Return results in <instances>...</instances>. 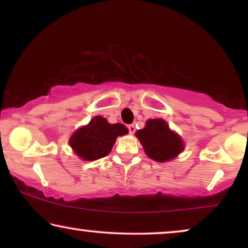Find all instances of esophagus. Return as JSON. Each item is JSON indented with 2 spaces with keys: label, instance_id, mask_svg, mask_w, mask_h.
Segmentation results:
<instances>
[{
  "label": "esophagus",
  "instance_id": "34e87169",
  "mask_svg": "<svg viewBox=\"0 0 248 248\" xmlns=\"http://www.w3.org/2000/svg\"><path fill=\"white\" fill-rule=\"evenodd\" d=\"M127 128H128V132H130V134H134L135 133V126H134V124H130L127 126Z\"/></svg>",
  "mask_w": 248,
  "mask_h": 248
}]
</instances>
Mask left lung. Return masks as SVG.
I'll list each match as a JSON object with an SVG mask.
<instances>
[{"mask_svg": "<svg viewBox=\"0 0 248 248\" xmlns=\"http://www.w3.org/2000/svg\"><path fill=\"white\" fill-rule=\"evenodd\" d=\"M135 135L148 157L158 162L172 160L184 150L182 138L171 131L166 121L161 118L149 120L144 128L139 130Z\"/></svg>", "mask_w": 248, "mask_h": 248, "instance_id": "obj_1", "label": "left lung"}]
</instances>
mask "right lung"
Returning <instances> with one entry per match:
<instances>
[{
    "label": "right lung",
    "mask_w": 248,
    "mask_h": 248,
    "mask_svg": "<svg viewBox=\"0 0 248 248\" xmlns=\"http://www.w3.org/2000/svg\"><path fill=\"white\" fill-rule=\"evenodd\" d=\"M127 132L123 124H109L106 118L94 116L89 124L74 132L69 144L81 159L93 161L106 157L111 151L117 137L127 134Z\"/></svg>",
    "instance_id": "obj_1"
}]
</instances>
